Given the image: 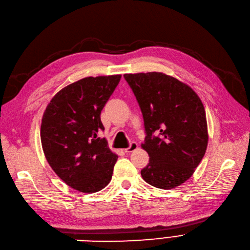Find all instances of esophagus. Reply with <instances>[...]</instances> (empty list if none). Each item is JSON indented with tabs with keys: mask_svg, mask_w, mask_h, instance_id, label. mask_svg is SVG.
<instances>
[{
	"mask_svg": "<svg viewBox=\"0 0 250 250\" xmlns=\"http://www.w3.org/2000/svg\"><path fill=\"white\" fill-rule=\"evenodd\" d=\"M137 148H138V144L136 142H132L127 148L125 149V152H126V153H131V152L135 151Z\"/></svg>",
	"mask_w": 250,
	"mask_h": 250,
	"instance_id": "esophagus-1",
	"label": "esophagus"
}]
</instances>
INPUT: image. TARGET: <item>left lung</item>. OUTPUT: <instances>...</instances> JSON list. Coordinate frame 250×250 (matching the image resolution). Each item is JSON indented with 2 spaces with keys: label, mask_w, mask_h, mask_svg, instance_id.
<instances>
[{
  "label": "left lung",
  "mask_w": 250,
  "mask_h": 250,
  "mask_svg": "<svg viewBox=\"0 0 250 250\" xmlns=\"http://www.w3.org/2000/svg\"><path fill=\"white\" fill-rule=\"evenodd\" d=\"M143 114V149L149 164L141 170L151 186L172 189L185 183L202 160L208 142L203 104L189 85L161 72L125 74Z\"/></svg>",
  "instance_id": "1"
}]
</instances>
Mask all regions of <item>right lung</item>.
<instances>
[{
	"instance_id": "right-lung-1",
	"label": "right lung",
	"mask_w": 250,
	"mask_h": 250,
	"mask_svg": "<svg viewBox=\"0 0 250 250\" xmlns=\"http://www.w3.org/2000/svg\"><path fill=\"white\" fill-rule=\"evenodd\" d=\"M121 74L89 77L65 86L42 115L41 141L47 161L67 185L83 193L100 191L110 182L117 155L109 149L101 111Z\"/></svg>"
}]
</instances>
